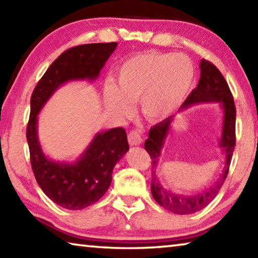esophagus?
Returning <instances> with one entry per match:
<instances>
[{"label":"esophagus","mask_w":258,"mask_h":258,"mask_svg":"<svg viewBox=\"0 0 258 258\" xmlns=\"http://www.w3.org/2000/svg\"><path fill=\"white\" fill-rule=\"evenodd\" d=\"M128 143L130 146H140L142 143V138L139 131H131L128 133Z\"/></svg>","instance_id":"obj_1"}]
</instances>
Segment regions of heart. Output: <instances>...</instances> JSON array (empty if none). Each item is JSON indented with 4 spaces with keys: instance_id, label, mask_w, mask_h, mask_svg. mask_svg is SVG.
<instances>
[{
    "instance_id": "b5f03b06",
    "label": "heart",
    "mask_w": 258,
    "mask_h": 258,
    "mask_svg": "<svg viewBox=\"0 0 258 258\" xmlns=\"http://www.w3.org/2000/svg\"><path fill=\"white\" fill-rule=\"evenodd\" d=\"M196 81V67L182 53L141 52L130 56L117 68L116 85H104V101L119 116L132 111V102L150 120L164 119L177 110L190 94Z\"/></svg>"
}]
</instances>
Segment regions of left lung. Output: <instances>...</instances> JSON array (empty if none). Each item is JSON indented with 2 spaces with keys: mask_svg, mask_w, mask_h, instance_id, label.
I'll return each mask as SVG.
<instances>
[{
  "mask_svg": "<svg viewBox=\"0 0 258 258\" xmlns=\"http://www.w3.org/2000/svg\"><path fill=\"white\" fill-rule=\"evenodd\" d=\"M200 78L196 89L178 109L177 112L184 110L187 107L199 103L216 102L223 110V123H222L221 138L218 146L224 155L223 171L217 177V181L208 189L195 195L174 194L168 191L161 184L157 176V166L159 163L161 150L165 146L168 134L171 133L172 124L176 115H172L152 126L149 131V137L145 142V149L150 155L152 160V178L151 194L152 197L161 207L177 215H186L202 211L212 200L216 197L221 186L228 175L231 158H232L235 146V106L233 97L231 94L229 85L224 80L221 72L212 62L203 59L200 61Z\"/></svg>",
  "mask_w": 258,
  "mask_h": 258,
  "instance_id": "8db88e82",
  "label": "left lung"
}]
</instances>
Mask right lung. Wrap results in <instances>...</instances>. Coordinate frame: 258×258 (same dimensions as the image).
<instances>
[{
	"label": "right lung",
	"mask_w": 258,
	"mask_h": 258,
	"mask_svg": "<svg viewBox=\"0 0 258 258\" xmlns=\"http://www.w3.org/2000/svg\"><path fill=\"white\" fill-rule=\"evenodd\" d=\"M118 43H93L64 51L47 68L30 98L27 142L35 178L43 192L60 207L80 211L98 202L112 180L115 165L130 149L123 127L94 135L75 161L47 157L38 139V113L59 87L73 81L93 82Z\"/></svg>",
	"instance_id": "add662e5"
}]
</instances>
